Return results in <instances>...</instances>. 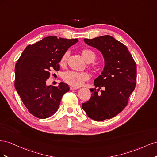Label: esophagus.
<instances>
[{"instance_id": "34e87169", "label": "esophagus", "mask_w": 157, "mask_h": 157, "mask_svg": "<svg viewBox=\"0 0 157 157\" xmlns=\"http://www.w3.org/2000/svg\"><path fill=\"white\" fill-rule=\"evenodd\" d=\"M78 89V87H75V86H71L70 87V90H77Z\"/></svg>"}]
</instances>
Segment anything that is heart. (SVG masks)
<instances>
[{
	"mask_svg": "<svg viewBox=\"0 0 157 157\" xmlns=\"http://www.w3.org/2000/svg\"><path fill=\"white\" fill-rule=\"evenodd\" d=\"M82 56L86 62H93L96 59V54L94 52L88 49L83 50L82 51ZM67 57L68 52H65L60 59L59 63L61 65H63L65 63ZM88 78L89 75L86 72H77V71H68L65 72L63 75V79L64 81L74 86H80L84 81Z\"/></svg>",
	"mask_w": 157,
	"mask_h": 157,
	"instance_id": "b5f03b06",
	"label": "heart"
}]
</instances>
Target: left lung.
Returning a JSON list of instances; mask_svg holds the SVG:
<instances>
[{
    "mask_svg": "<svg viewBox=\"0 0 157 157\" xmlns=\"http://www.w3.org/2000/svg\"><path fill=\"white\" fill-rule=\"evenodd\" d=\"M86 44L101 52L103 70L94 80L92 96L82 104L83 110L92 120L111 118L127 105L136 84V64L127 47L110 35L84 39Z\"/></svg>",
    "mask_w": 157,
    "mask_h": 157,
    "instance_id": "left-lung-1",
    "label": "left lung"
}]
</instances>
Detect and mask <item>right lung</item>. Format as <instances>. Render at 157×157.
Listing matches in <instances>:
<instances>
[{
  "instance_id": "obj_1",
  "label": "right lung",
  "mask_w": 157,
  "mask_h": 157,
  "mask_svg": "<svg viewBox=\"0 0 157 157\" xmlns=\"http://www.w3.org/2000/svg\"><path fill=\"white\" fill-rule=\"evenodd\" d=\"M77 39L47 36L23 50L15 66V88L29 112L39 118H46L58 111L69 85L47 86L46 80L52 69L59 70L62 56Z\"/></svg>"
}]
</instances>
